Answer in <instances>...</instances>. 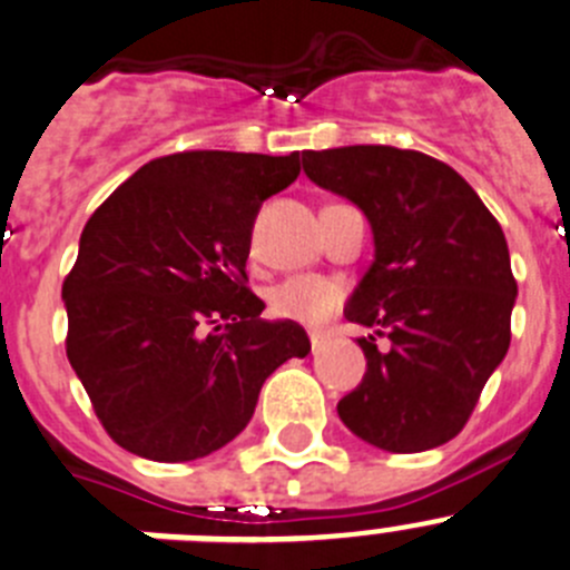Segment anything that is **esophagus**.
Here are the masks:
<instances>
[{
	"label": "esophagus",
	"mask_w": 570,
	"mask_h": 570,
	"mask_svg": "<svg viewBox=\"0 0 570 570\" xmlns=\"http://www.w3.org/2000/svg\"><path fill=\"white\" fill-rule=\"evenodd\" d=\"M308 340H312V353H320L325 347V336L323 334H312Z\"/></svg>",
	"instance_id": "obj_1"
}]
</instances>
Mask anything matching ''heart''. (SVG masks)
<instances>
[{
  "mask_svg": "<svg viewBox=\"0 0 570 570\" xmlns=\"http://www.w3.org/2000/svg\"><path fill=\"white\" fill-rule=\"evenodd\" d=\"M342 301V289L328 278L320 275H297L284 281L269 292V308L273 314L295 323L317 325L336 312Z\"/></svg>",
  "mask_w": 570,
  "mask_h": 570,
  "instance_id": "b5f03b06",
  "label": "heart"
}]
</instances>
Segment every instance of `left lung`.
Instances as JSON below:
<instances>
[{
  "label": "left lung",
  "mask_w": 570,
  "mask_h": 570,
  "mask_svg": "<svg viewBox=\"0 0 570 570\" xmlns=\"http://www.w3.org/2000/svg\"><path fill=\"white\" fill-rule=\"evenodd\" d=\"M303 173L373 230V264L345 306L373 331L358 340L367 370L336 403L342 423L390 454L449 443L510 347L518 284L504 230L460 173L423 153L306 150Z\"/></svg>",
  "instance_id": "left-lung-1"
}]
</instances>
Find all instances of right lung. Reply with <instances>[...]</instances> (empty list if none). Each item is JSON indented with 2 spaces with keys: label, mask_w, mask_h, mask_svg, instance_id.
<instances>
[{
  "label": "right lung",
  "mask_w": 570,
  "mask_h": 570,
  "mask_svg": "<svg viewBox=\"0 0 570 570\" xmlns=\"http://www.w3.org/2000/svg\"><path fill=\"white\" fill-rule=\"evenodd\" d=\"M297 175L301 153H175L91 214L63 281L66 356L125 451L214 454L250 423L275 367L312 351L297 323L262 320L245 286L253 219Z\"/></svg>",
  "instance_id": "right-lung-1"
}]
</instances>
